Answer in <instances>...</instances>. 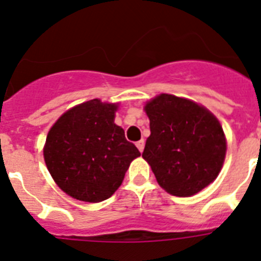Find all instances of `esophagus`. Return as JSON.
I'll return each mask as SVG.
<instances>
[{
  "label": "esophagus",
  "instance_id": "esophagus-1",
  "mask_svg": "<svg viewBox=\"0 0 261 261\" xmlns=\"http://www.w3.org/2000/svg\"><path fill=\"white\" fill-rule=\"evenodd\" d=\"M136 146L138 147V150H140V151L144 150V147H145V141H144V140H140V141H138L137 144H136Z\"/></svg>",
  "mask_w": 261,
  "mask_h": 261
}]
</instances>
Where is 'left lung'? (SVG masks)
Here are the masks:
<instances>
[{
  "mask_svg": "<svg viewBox=\"0 0 261 261\" xmlns=\"http://www.w3.org/2000/svg\"><path fill=\"white\" fill-rule=\"evenodd\" d=\"M150 120L142 156L170 195H196L218 176L226 138L217 117L190 99L161 94L145 106Z\"/></svg>",
  "mask_w": 261,
  "mask_h": 261,
  "instance_id": "8db88e82",
  "label": "left lung"
}]
</instances>
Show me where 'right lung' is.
Returning a JSON list of instances; mask_svg holds the SVG:
<instances>
[{
	"label": "right lung",
	"instance_id": "right-lung-1",
	"mask_svg": "<svg viewBox=\"0 0 261 261\" xmlns=\"http://www.w3.org/2000/svg\"><path fill=\"white\" fill-rule=\"evenodd\" d=\"M117 105L93 99L66 111L48 132L44 161L66 195L100 202L121 186L133 159L141 155L114 123Z\"/></svg>",
	"mask_w": 261,
	"mask_h": 261
}]
</instances>
